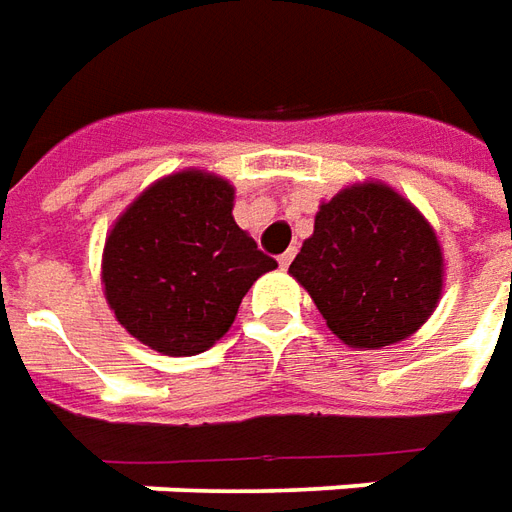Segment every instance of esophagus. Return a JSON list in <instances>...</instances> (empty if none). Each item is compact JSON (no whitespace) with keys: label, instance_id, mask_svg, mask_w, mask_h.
Wrapping results in <instances>:
<instances>
[{"label":"esophagus","instance_id":"esophagus-1","mask_svg":"<svg viewBox=\"0 0 512 512\" xmlns=\"http://www.w3.org/2000/svg\"><path fill=\"white\" fill-rule=\"evenodd\" d=\"M292 259H295V250H287V253H281V256H278V264H281V267L287 270V267L292 264Z\"/></svg>","mask_w":512,"mask_h":512}]
</instances>
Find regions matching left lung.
<instances>
[{
    "mask_svg": "<svg viewBox=\"0 0 512 512\" xmlns=\"http://www.w3.org/2000/svg\"><path fill=\"white\" fill-rule=\"evenodd\" d=\"M290 273L329 329L368 351L424 326L443 287V256L435 231L404 197L365 183L320 206Z\"/></svg>",
    "mask_w": 512,
    "mask_h": 512,
    "instance_id": "obj_1",
    "label": "left lung"
}]
</instances>
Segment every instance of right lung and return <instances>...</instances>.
<instances>
[{"label":"right lung","mask_w":512,"mask_h":512,"mask_svg":"<svg viewBox=\"0 0 512 512\" xmlns=\"http://www.w3.org/2000/svg\"><path fill=\"white\" fill-rule=\"evenodd\" d=\"M222 178L181 172L150 186L105 242L102 281L116 320L161 354L220 340L253 281L278 267L231 217Z\"/></svg>","instance_id":"right-lung-1"}]
</instances>
